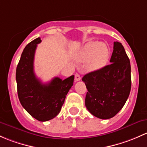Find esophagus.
<instances>
[{
	"label": "esophagus",
	"mask_w": 147,
	"mask_h": 147,
	"mask_svg": "<svg viewBox=\"0 0 147 147\" xmlns=\"http://www.w3.org/2000/svg\"><path fill=\"white\" fill-rule=\"evenodd\" d=\"M81 79V76H80L79 74H77V73L76 74H75V81H79Z\"/></svg>",
	"instance_id": "esophagus-1"
}]
</instances>
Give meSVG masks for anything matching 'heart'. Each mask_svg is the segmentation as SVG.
Wrapping results in <instances>:
<instances>
[{"mask_svg":"<svg viewBox=\"0 0 147 147\" xmlns=\"http://www.w3.org/2000/svg\"><path fill=\"white\" fill-rule=\"evenodd\" d=\"M110 57V49L105 43L97 41L88 42L77 56L79 62H87V69L96 71L106 65Z\"/></svg>","mask_w":147,"mask_h":147,"instance_id":"obj_1","label":"heart"}]
</instances>
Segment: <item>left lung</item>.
Instances as JSON below:
<instances>
[{"instance_id": "obj_1", "label": "left lung", "mask_w": 147, "mask_h": 147, "mask_svg": "<svg viewBox=\"0 0 147 147\" xmlns=\"http://www.w3.org/2000/svg\"><path fill=\"white\" fill-rule=\"evenodd\" d=\"M110 63L82 78L88 89L85 104L95 117L110 119L122 108L131 90V66L124 47L115 42Z\"/></svg>"}]
</instances>
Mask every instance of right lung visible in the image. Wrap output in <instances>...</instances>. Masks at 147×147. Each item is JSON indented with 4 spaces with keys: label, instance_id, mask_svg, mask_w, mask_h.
I'll list each match as a JSON object with an SVG mask.
<instances>
[{
    "label": "right lung",
    "instance_id": "add662e5",
    "mask_svg": "<svg viewBox=\"0 0 147 147\" xmlns=\"http://www.w3.org/2000/svg\"><path fill=\"white\" fill-rule=\"evenodd\" d=\"M40 37L28 44L16 69L18 95L22 106L34 118L41 122L50 120L61 111L68 92L73 86L74 76L62 80L54 77L42 84L34 71V59Z\"/></svg>",
    "mask_w": 147,
    "mask_h": 147
}]
</instances>
